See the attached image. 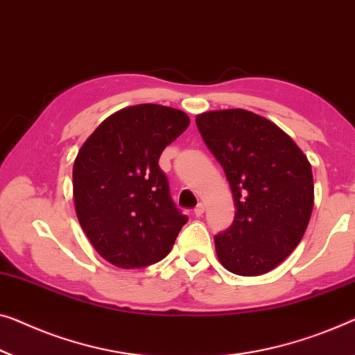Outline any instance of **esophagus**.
<instances>
[{
	"label": "esophagus",
	"instance_id": "obj_1",
	"mask_svg": "<svg viewBox=\"0 0 355 355\" xmlns=\"http://www.w3.org/2000/svg\"><path fill=\"white\" fill-rule=\"evenodd\" d=\"M202 214H204V204H198V205H196V209H194V215L196 216H202Z\"/></svg>",
	"mask_w": 355,
	"mask_h": 355
}]
</instances>
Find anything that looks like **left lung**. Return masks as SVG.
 I'll list each match as a JSON object with an SVG mask.
<instances>
[{"label":"left lung","instance_id":"8db88e82","mask_svg":"<svg viewBox=\"0 0 355 355\" xmlns=\"http://www.w3.org/2000/svg\"><path fill=\"white\" fill-rule=\"evenodd\" d=\"M196 124L228 178L236 215L215 236L220 263L237 276L279 266L308 228L314 205L311 164L271 121L247 110H216Z\"/></svg>","mask_w":355,"mask_h":355}]
</instances>
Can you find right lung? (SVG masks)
Wrapping results in <instances>:
<instances>
[{
	"label": "right lung",
	"mask_w": 355,
	"mask_h": 355,
	"mask_svg": "<svg viewBox=\"0 0 355 355\" xmlns=\"http://www.w3.org/2000/svg\"><path fill=\"white\" fill-rule=\"evenodd\" d=\"M183 111L155 103L127 107L84 141L73 164V198L83 231L105 260L145 268L172 250L188 216L159 168L164 148L183 134Z\"/></svg>",
	"instance_id": "1"
}]
</instances>
